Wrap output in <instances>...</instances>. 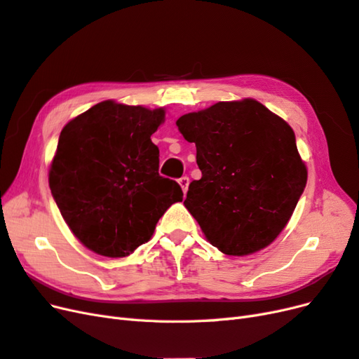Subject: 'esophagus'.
<instances>
[{
	"label": "esophagus",
	"instance_id": "34e87169",
	"mask_svg": "<svg viewBox=\"0 0 359 359\" xmlns=\"http://www.w3.org/2000/svg\"><path fill=\"white\" fill-rule=\"evenodd\" d=\"M179 184L182 187V191L187 194V191H188V187H189V177L188 176H183V177H180L179 179Z\"/></svg>",
	"mask_w": 359,
	"mask_h": 359
}]
</instances>
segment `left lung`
<instances>
[{
    "instance_id": "1",
    "label": "left lung",
    "mask_w": 359,
    "mask_h": 359,
    "mask_svg": "<svg viewBox=\"0 0 359 359\" xmlns=\"http://www.w3.org/2000/svg\"><path fill=\"white\" fill-rule=\"evenodd\" d=\"M176 125L196 147L203 176L189 183L184 207L207 240L234 257L269 246L307 183L291 126L255 100L217 102Z\"/></svg>"
}]
</instances>
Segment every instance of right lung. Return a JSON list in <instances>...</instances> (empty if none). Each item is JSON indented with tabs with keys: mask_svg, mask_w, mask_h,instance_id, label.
Masks as SVG:
<instances>
[{
	"mask_svg": "<svg viewBox=\"0 0 359 359\" xmlns=\"http://www.w3.org/2000/svg\"><path fill=\"white\" fill-rule=\"evenodd\" d=\"M163 121V109L104 101L61 131L49 171L53 200L73 234L100 255H130L183 200L180 184L158 172L150 135Z\"/></svg>",
	"mask_w": 359,
	"mask_h": 359,
	"instance_id": "obj_1",
	"label": "right lung"
}]
</instances>
